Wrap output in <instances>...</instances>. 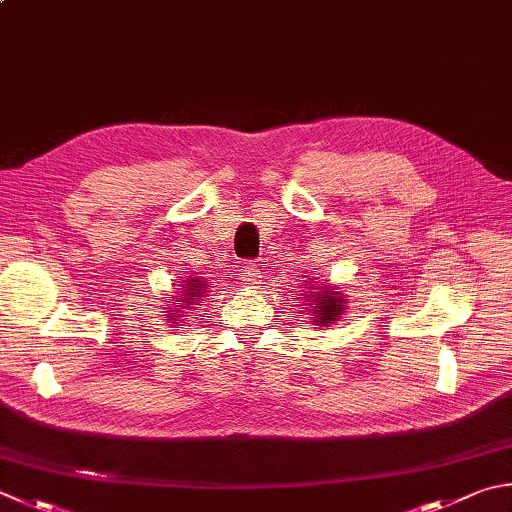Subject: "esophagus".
Instances as JSON below:
<instances>
[{
	"mask_svg": "<svg viewBox=\"0 0 512 512\" xmlns=\"http://www.w3.org/2000/svg\"><path fill=\"white\" fill-rule=\"evenodd\" d=\"M243 278L247 285H258L260 278H263V269H260L258 263H247L243 269Z\"/></svg>",
	"mask_w": 512,
	"mask_h": 512,
	"instance_id": "obj_1",
	"label": "esophagus"
}]
</instances>
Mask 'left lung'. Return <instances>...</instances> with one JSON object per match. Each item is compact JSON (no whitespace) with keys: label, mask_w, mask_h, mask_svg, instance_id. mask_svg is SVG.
<instances>
[{"label":"left lung","mask_w":512,"mask_h":512,"mask_svg":"<svg viewBox=\"0 0 512 512\" xmlns=\"http://www.w3.org/2000/svg\"><path fill=\"white\" fill-rule=\"evenodd\" d=\"M316 281V278H314ZM307 292L301 294L305 298V305H310V318L312 323L327 327L334 323L345 310V296L341 292H334L330 285L323 287H314L310 281H307Z\"/></svg>","instance_id":"1"}]
</instances>
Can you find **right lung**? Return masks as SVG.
<instances>
[{
	"mask_svg": "<svg viewBox=\"0 0 512 512\" xmlns=\"http://www.w3.org/2000/svg\"><path fill=\"white\" fill-rule=\"evenodd\" d=\"M180 289H182V292L178 296L176 305L167 307L169 314H165V321H169V323H176L178 318H180V321H185L182 316L194 312V305H198V301H202V296L209 292V283H207V278L191 274V276L185 278V281H182Z\"/></svg>",
	"mask_w": 512,
	"mask_h": 512,
	"instance_id": "obj_1",
	"label": "right lung"
}]
</instances>
